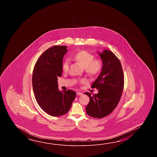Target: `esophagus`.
I'll list each match as a JSON object with an SVG mask.
<instances>
[{
  "instance_id": "esophagus-1",
  "label": "esophagus",
  "mask_w": 157,
  "mask_h": 157,
  "mask_svg": "<svg viewBox=\"0 0 157 157\" xmlns=\"http://www.w3.org/2000/svg\"><path fill=\"white\" fill-rule=\"evenodd\" d=\"M77 95H82V93H81V92H77Z\"/></svg>"
}]
</instances>
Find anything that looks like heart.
I'll list each match as a JSON object with an SVG mask.
<instances>
[{
    "mask_svg": "<svg viewBox=\"0 0 157 157\" xmlns=\"http://www.w3.org/2000/svg\"><path fill=\"white\" fill-rule=\"evenodd\" d=\"M93 54L86 50H81L74 54L73 59L80 65L85 68L86 74L91 77H95L99 75L103 68V62L100 58H94ZM69 68V62L66 60L62 64V70L67 72ZM82 82L85 80H81Z\"/></svg>",
    "mask_w": 157,
    "mask_h": 157,
    "instance_id": "obj_1",
    "label": "heart"
}]
</instances>
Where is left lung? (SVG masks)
<instances>
[{
	"instance_id": "left-lung-1",
	"label": "left lung",
	"mask_w": 157,
	"mask_h": 157,
	"mask_svg": "<svg viewBox=\"0 0 157 157\" xmlns=\"http://www.w3.org/2000/svg\"><path fill=\"white\" fill-rule=\"evenodd\" d=\"M103 62V68L99 77L91 85L97 88L98 93L91 95L86 107V113L90 117L101 118L110 114L120 102L124 87V74L120 60L109 50L99 54Z\"/></svg>"
}]
</instances>
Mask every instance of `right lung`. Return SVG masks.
<instances>
[{"instance_id":"right-lung-1","label":"right lung","mask_w":157,"mask_h":157,"mask_svg":"<svg viewBox=\"0 0 157 157\" xmlns=\"http://www.w3.org/2000/svg\"><path fill=\"white\" fill-rule=\"evenodd\" d=\"M66 46H53L45 50L37 60L33 74V87L37 102L41 109L53 117L67 113L76 93L72 90L60 91L58 77L62 72L63 58Z\"/></svg>"}]
</instances>
